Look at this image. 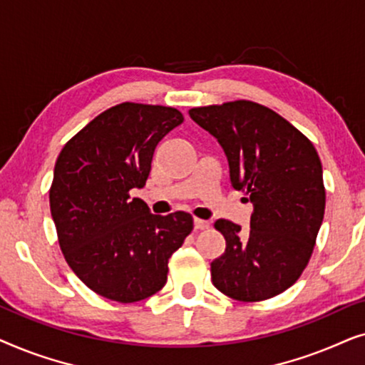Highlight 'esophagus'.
Returning <instances> with one entry per match:
<instances>
[{
  "label": "esophagus",
  "mask_w": 365,
  "mask_h": 365,
  "mask_svg": "<svg viewBox=\"0 0 365 365\" xmlns=\"http://www.w3.org/2000/svg\"><path fill=\"white\" fill-rule=\"evenodd\" d=\"M194 227L197 229V231H204V229L209 227V222L204 221V219H199V217H194Z\"/></svg>",
  "instance_id": "esophagus-1"
}]
</instances>
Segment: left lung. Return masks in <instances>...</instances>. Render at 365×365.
Here are the masks:
<instances>
[{"mask_svg":"<svg viewBox=\"0 0 365 365\" xmlns=\"http://www.w3.org/2000/svg\"><path fill=\"white\" fill-rule=\"evenodd\" d=\"M221 144L234 189L254 211L251 229L217 219L226 251L211 262L212 284L242 302L266 301L301 277L324 219L326 189L314 144L272 109L231 101L189 109Z\"/></svg>","mask_w":365,"mask_h":365,"instance_id":"obj_1","label":"left lung"}]
</instances>
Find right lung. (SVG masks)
<instances>
[{
    "label": "right lung",
    "instance_id": "right-lung-1",
    "mask_svg": "<svg viewBox=\"0 0 365 365\" xmlns=\"http://www.w3.org/2000/svg\"><path fill=\"white\" fill-rule=\"evenodd\" d=\"M184 121L174 108L121 103L64 144L49 207L73 272L99 296L143 301L168 281V261L192 231V216L149 212L144 187L158 143Z\"/></svg>",
    "mask_w": 365,
    "mask_h": 365
}]
</instances>
